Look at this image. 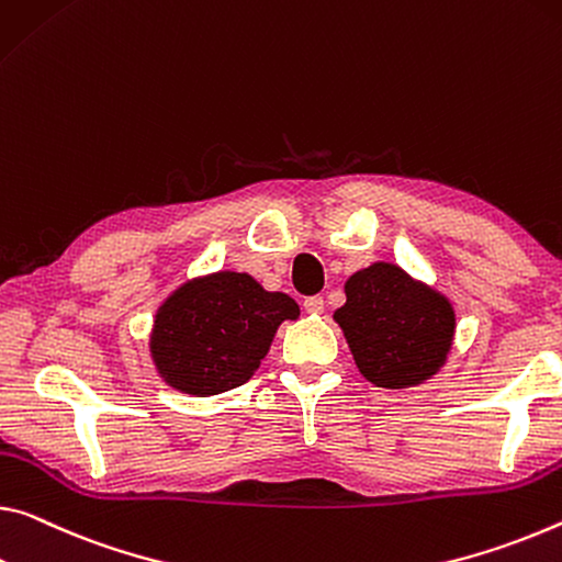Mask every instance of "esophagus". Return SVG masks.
I'll use <instances>...</instances> for the list:
<instances>
[{"mask_svg":"<svg viewBox=\"0 0 562 562\" xmlns=\"http://www.w3.org/2000/svg\"><path fill=\"white\" fill-rule=\"evenodd\" d=\"M302 307H305V313H307V315H323V310H325V300L319 297V295H315V297H307L305 302H302Z\"/></svg>","mask_w":562,"mask_h":562,"instance_id":"obj_1","label":"esophagus"}]
</instances>
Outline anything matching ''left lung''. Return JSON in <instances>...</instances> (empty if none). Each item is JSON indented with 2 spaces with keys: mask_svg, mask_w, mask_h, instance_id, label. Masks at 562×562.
Wrapping results in <instances>:
<instances>
[{
  "mask_svg": "<svg viewBox=\"0 0 562 562\" xmlns=\"http://www.w3.org/2000/svg\"><path fill=\"white\" fill-rule=\"evenodd\" d=\"M340 325L360 375L372 385L405 390L438 375L456 340V307L432 284L400 265L372 262L345 282Z\"/></svg>",
  "mask_w": 562,
  "mask_h": 562,
  "instance_id": "left-lung-1",
  "label": "left lung"
}]
</instances>
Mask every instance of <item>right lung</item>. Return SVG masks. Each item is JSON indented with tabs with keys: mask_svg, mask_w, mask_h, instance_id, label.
<instances>
[{
	"mask_svg": "<svg viewBox=\"0 0 562 562\" xmlns=\"http://www.w3.org/2000/svg\"><path fill=\"white\" fill-rule=\"evenodd\" d=\"M300 305L252 274L220 270L182 282L157 307L149 358L165 385L210 397L245 385Z\"/></svg>",
	"mask_w": 562,
	"mask_h": 562,
	"instance_id": "right-lung-1",
	"label": "right lung"
}]
</instances>
